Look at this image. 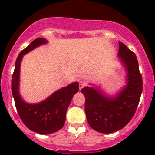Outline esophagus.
I'll return each mask as SVG.
<instances>
[{
  "label": "esophagus",
  "instance_id": "obj_1",
  "mask_svg": "<svg viewBox=\"0 0 155 155\" xmlns=\"http://www.w3.org/2000/svg\"><path fill=\"white\" fill-rule=\"evenodd\" d=\"M86 86V84H85V82L84 81H80V83H79V89L81 90L83 87H84Z\"/></svg>",
  "mask_w": 155,
  "mask_h": 155
}]
</instances>
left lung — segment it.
<instances>
[{
	"instance_id": "8db88e82",
	"label": "left lung",
	"mask_w": 155,
	"mask_h": 155,
	"mask_svg": "<svg viewBox=\"0 0 155 155\" xmlns=\"http://www.w3.org/2000/svg\"><path fill=\"white\" fill-rule=\"evenodd\" d=\"M118 57L126 71V85L115 94H106L100 86L89 84L81 89L90 127L102 134H111L124 128L133 118L139 104L143 83L137 57L119 42Z\"/></svg>"
}]
</instances>
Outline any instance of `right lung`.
<instances>
[{"label": "right lung", "instance_id": "add662e5", "mask_svg": "<svg viewBox=\"0 0 155 155\" xmlns=\"http://www.w3.org/2000/svg\"><path fill=\"white\" fill-rule=\"evenodd\" d=\"M47 42L44 38H38L20 53L16 60L12 80V95L20 118L29 130L40 134H53L64 127L68 106L73 96L79 90L78 82H73L38 103H28L21 96L19 84L20 67L23 56Z\"/></svg>", "mask_w": 155, "mask_h": 155}]
</instances>
